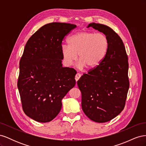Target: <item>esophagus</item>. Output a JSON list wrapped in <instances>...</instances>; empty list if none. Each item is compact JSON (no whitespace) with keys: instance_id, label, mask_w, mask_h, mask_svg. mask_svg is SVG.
<instances>
[{"instance_id":"obj_1","label":"esophagus","mask_w":146,"mask_h":146,"mask_svg":"<svg viewBox=\"0 0 146 146\" xmlns=\"http://www.w3.org/2000/svg\"><path fill=\"white\" fill-rule=\"evenodd\" d=\"M80 77H81V74H79V73H77V74H76V77H75V79H76V82H77V81L79 80V79H80Z\"/></svg>"}]
</instances>
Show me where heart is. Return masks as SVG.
<instances>
[{"mask_svg": "<svg viewBox=\"0 0 146 146\" xmlns=\"http://www.w3.org/2000/svg\"><path fill=\"white\" fill-rule=\"evenodd\" d=\"M68 44H62L61 52L64 64L71 66L77 58L80 67L94 69L102 63L109 48V40L104 33L85 31L70 36Z\"/></svg>", "mask_w": 146, "mask_h": 146, "instance_id": "obj_1", "label": "heart"}]
</instances>
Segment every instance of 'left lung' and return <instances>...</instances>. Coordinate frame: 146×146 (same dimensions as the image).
Masks as SVG:
<instances>
[{
	"label": "left lung",
	"instance_id": "8db88e82",
	"mask_svg": "<svg viewBox=\"0 0 146 146\" xmlns=\"http://www.w3.org/2000/svg\"><path fill=\"white\" fill-rule=\"evenodd\" d=\"M90 27L107 36L109 48L102 63L84 74L77 85L84 113L91 120L103 123L116 117L125 107L130 86L128 56L122 39L112 29L94 23Z\"/></svg>",
	"mask_w": 146,
	"mask_h": 146
}]
</instances>
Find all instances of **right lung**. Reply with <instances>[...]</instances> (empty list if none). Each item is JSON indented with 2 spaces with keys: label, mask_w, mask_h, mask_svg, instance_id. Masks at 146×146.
<instances>
[{
  "label": "right lung",
  "mask_w": 146,
  "mask_h": 146,
  "mask_svg": "<svg viewBox=\"0 0 146 146\" xmlns=\"http://www.w3.org/2000/svg\"><path fill=\"white\" fill-rule=\"evenodd\" d=\"M74 24L52 23L38 30L27 42L19 61L17 81L25 114L39 122L52 121L61 100L76 85V70L63 68L61 46Z\"/></svg>",
  "instance_id": "obj_1"
}]
</instances>
